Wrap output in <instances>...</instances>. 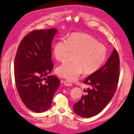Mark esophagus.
Returning <instances> with one entry per match:
<instances>
[{
  "label": "esophagus",
  "mask_w": 134,
  "mask_h": 134,
  "mask_svg": "<svg viewBox=\"0 0 134 134\" xmlns=\"http://www.w3.org/2000/svg\"><path fill=\"white\" fill-rule=\"evenodd\" d=\"M63 82H64V84L65 86H72V85L71 82L69 80H65Z\"/></svg>",
  "instance_id": "obj_1"
}]
</instances>
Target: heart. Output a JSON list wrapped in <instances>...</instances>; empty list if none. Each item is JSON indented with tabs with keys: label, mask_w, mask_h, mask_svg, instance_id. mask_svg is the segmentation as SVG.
<instances>
[{
	"label": "heart",
	"mask_w": 134,
	"mask_h": 134,
	"mask_svg": "<svg viewBox=\"0 0 134 134\" xmlns=\"http://www.w3.org/2000/svg\"><path fill=\"white\" fill-rule=\"evenodd\" d=\"M71 52L74 61L65 62L56 69L61 77L74 81L82 73L90 75L100 69L106 60L107 49L104 45L88 34L72 33L66 40L59 39L54 45L53 54L57 60L64 62Z\"/></svg>",
	"instance_id": "b5f03b06"
}]
</instances>
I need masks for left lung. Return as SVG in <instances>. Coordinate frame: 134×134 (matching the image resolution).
I'll return each mask as SVG.
<instances>
[{
	"label": "left lung",
	"instance_id": "8db88e82",
	"mask_svg": "<svg viewBox=\"0 0 134 134\" xmlns=\"http://www.w3.org/2000/svg\"><path fill=\"white\" fill-rule=\"evenodd\" d=\"M120 76V60L114 49L106 63L95 73L85 79L83 83L89 86L78 102L74 111L82 118H91L103 110L114 96Z\"/></svg>",
	"mask_w": 134,
	"mask_h": 134
}]
</instances>
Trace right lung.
I'll list each match as a JSON object with an SVG mask.
<instances>
[{
  "label": "right lung",
  "mask_w": 134,
  "mask_h": 134,
  "mask_svg": "<svg viewBox=\"0 0 134 134\" xmlns=\"http://www.w3.org/2000/svg\"><path fill=\"white\" fill-rule=\"evenodd\" d=\"M56 29L35 30L25 36L14 60V76L18 94L28 109L37 113L51 107L60 80L51 72V45Z\"/></svg>",
  "instance_id": "right-lung-1"
}]
</instances>
